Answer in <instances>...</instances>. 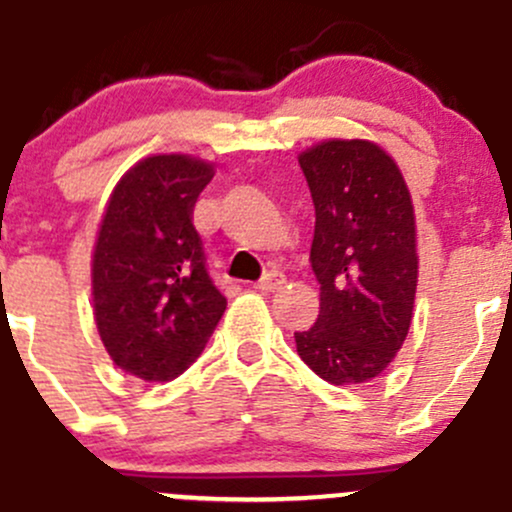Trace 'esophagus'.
I'll return each mask as SVG.
<instances>
[{
	"mask_svg": "<svg viewBox=\"0 0 512 512\" xmlns=\"http://www.w3.org/2000/svg\"><path fill=\"white\" fill-rule=\"evenodd\" d=\"M285 282H287V277L282 275V272H267V275L262 277L255 287L260 289V292H277V289L285 287Z\"/></svg>",
	"mask_w": 512,
	"mask_h": 512,
	"instance_id": "obj_1",
	"label": "esophagus"
}]
</instances>
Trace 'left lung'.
Returning <instances> with one entry per match:
<instances>
[{
  "label": "left lung",
  "mask_w": 512,
  "mask_h": 512,
  "mask_svg": "<svg viewBox=\"0 0 512 512\" xmlns=\"http://www.w3.org/2000/svg\"><path fill=\"white\" fill-rule=\"evenodd\" d=\"M314 203V327L304 364L334 386L371 381L409 334L418 282L416 215L396 160L374 141L329 138L299 153Z\"/></svg>",
  "instance_id": "1"
}]
</instances>
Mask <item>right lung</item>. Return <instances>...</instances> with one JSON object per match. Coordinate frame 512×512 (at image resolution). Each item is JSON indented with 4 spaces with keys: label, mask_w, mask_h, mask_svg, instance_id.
Masks as SVG:
<instances>
[{
    "label": "right lung",
    "mask_w": 512,
    "mask_h": 512,
    "mask_svg": "<svg viewBox=\"0 0 512 512\" xmlns=\"http://www.w3.org/2000/svg\"><path fill=\"white\" fill-rule=\"evenodd\" d=\"M215 165L158 153L123 173L91 257L98 337L118 369L143 381L183 374L208 344L227 299L205 270L193 208Z\"/></svg>",
    "instance_id": "1"
}]
</instances>
